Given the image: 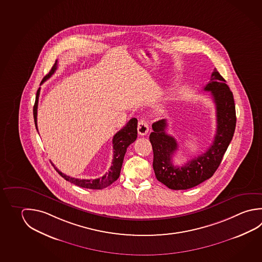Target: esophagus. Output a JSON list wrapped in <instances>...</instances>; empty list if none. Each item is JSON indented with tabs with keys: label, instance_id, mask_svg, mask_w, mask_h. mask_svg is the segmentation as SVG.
I'll return each mask as SVG.
<instances>
[{
	"label": "esophagus",
	"instance_id": "esophagus-1",
	"mask_svg": "<svg viewBox=\"0 0 262 262\" xmlns=\"http://www.w3.org/2000/svg\"><path fill=\"white\" fill-rule=\"evenodd\" d=\"M148 130H149V129H148V123L146 122V120H139L138 124V134H139L140 136H145V135L148 134Z\"/></svg>",
	"mask_w": 262,
	"mask_h": 262
}]
</instances>
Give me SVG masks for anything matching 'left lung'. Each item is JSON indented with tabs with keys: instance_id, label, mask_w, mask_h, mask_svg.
<instances>
[{
	"instance_id": "8db88e82",
	"label": "left lung",
	"mask_w": 262,
	"mask_h": 262,
	"mask_svg": "<svg viewBox=\"0 0 262 262\" xmlns=\"http://www.w3.org/2000/svg\"><path fill=\"white\" fill-rule=\"evenodd\" d=\"M203 91H210L217 117L214 140L206 152L183 166H176L172 156L178 149V144L176 138L166 133V120H160L152 124L149 141L152 145L153 170L158 181L170 189H189L210 178L218 169L233 138L236 124L233 92L216 68Z\"/></svg>"
}]
</instances>
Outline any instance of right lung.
Wrapping results in <instances>:
<instances>
[{"mask_svg":"<svg viewBox=\"0 0 262 262\" xmlns=\"http://www.w3.org/2000/svg\"><path fill=\"white\" fill-rule=\"evenodd\" d=\"M57 61L53 64V68L51 69L50 73L43 77V82L49 79L51 76H53L54 72L57 69ZM39 92H40V88H38L37 94H36V100L33 107L34 122L36 125V129L38 130L37 126V112H38V97H39ZM138 120L136 118H132L129 121L127 124H125L123 128L119 130L117 133L114 135L113 138V147H114V158H113V162L112 166L110 167V170L108 172H106L104 176L100 178L97 179H78V178H74L71 176H67L62 173V171H59L56 167L53 165L54 169L58 171V173L64 178L67 181H69L72 184H75L76 186L84 187V188H89V189H103L105 187L112 185L114 181H116L120 176V171L121 168L123 165V161H124V154L126 152V148H128L129 145L137 139L138 137Z\"/></svg>","mask_w":262,"mask_h":262,"instance_id":"add662e5","label":"right lung"}]
</instances>
